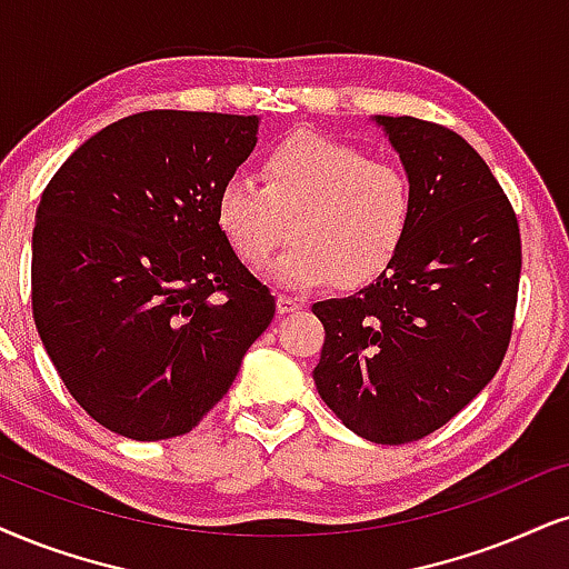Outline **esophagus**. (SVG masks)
Masks as SVG:
<instances>
[{
  "label": "esophagus",
  "instance_id": "34e87169",
  "mask_svg": "<svg viewBox=\"0 0 569 569\" xmlns=\"http://www.w3.org/2000/svg\"><path fill=\"white\" fill-rule=\"evenodd\" d=\"M276 305H278V315H291L297 312V309H301V301L297 297H286V293H280Z\"/></svg>",
  "mask_w": 569,
  "mask_h": 569
}]
</instances>
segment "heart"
Instances as JSON below:
<instances>
[{
  "label": "heart",
  "instance_id": "obj_1",
  "mask_svg": "<svg viewBox=\"0 0 569 569\" xmlns=\"http://www.w3.org/2000/svg\"><path fill=\"white\" fill-rule=\"evenodd\" d=\"M262 181L233 176L214 199V226L243 264L260 268L286 239L270 280L286 289L365 286L391 268L415 222V189L391 162L347 141L293 133L262 162Z\"/></svg>",
  "mask_w": 569,
  "mask_h": 569
}]
</instances>
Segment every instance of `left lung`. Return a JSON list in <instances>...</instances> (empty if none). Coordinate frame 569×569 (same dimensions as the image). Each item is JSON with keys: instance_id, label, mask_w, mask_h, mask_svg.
<instances>
[{"instance_id": "1", "label": "left lung", "mask_w": 569, "mask_h": 569, "mask_svg": "<svg viewBox=\"0 0 569 569\" xmlns=\"http://www.w3.org/2000/svg\"><path fill=\"white\" fill-rule=\"evenodd\" d=\"M415 189V222L376 283L312 312L326 328L312 378L357 436L409 443L465 409L507 355L520 226L476 149L449 128L376 114Z\"/></svg>"}]
</instances>
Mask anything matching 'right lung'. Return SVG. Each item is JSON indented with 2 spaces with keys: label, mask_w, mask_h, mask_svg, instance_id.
Segmentation results:
<instances>
[{
  "label": "right lung",
  "mask_w": 569,
  "mask_h": 569,
  "mask_svg": "<svg viewBox=\"0 0 569 569\" xmlns=\"http://www.w3.org/2000/svg\"><path fill=\"white\" fill-rule=\"evenodd\" d=\"M257 131V114H128L81 143L41 193L36 328L64 388L112 433H189L276 315L214 226L220 186Z\"/></svg>",
  "instance_id": "right-lung-1"
}]
</instances>
